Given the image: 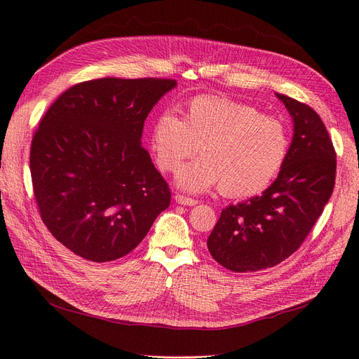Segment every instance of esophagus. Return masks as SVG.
Instances as JSON below:
<instances>
[{
	"label": "esophagus",
	"instance_id": "34e87169",
	"mask_svg": "<svg viewBox=\"0 0 359 359\" xmlns=\"http://www.w3.org/2000/svg\"><path fill=\"white\" fill-rule=\"evenodd\" d=\"M175 200H176V203L177 204H182V205H196L198 204V201L196 200H194V198H189V196H184V195H176L175 196Z\"/></svg>",
	"mask_w": 359,
	"mask_h": 359
}]
</instances>
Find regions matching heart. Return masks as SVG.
<instances>
[{"label":"heart","mask_w":359,"mask_h":359,"mask_svg":"<svg viewBox=\"0 0 359 359\" xmlns=\"http://www.w3.org/2000/svg\"><path fill=\"white\" fill-rule=\"evenodd\" d=\"M152 148L164 171H176L196 149L201 154L176 177L179 187L201 192L219 184L222 194L245 198L266 189L288 155V131L280 119L255 106L219 96L188 102L183 119L171 112L152 126Z\"/></svg>","instance_id":"obj_1"}]
</instances>
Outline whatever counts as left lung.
I'll return each instance as SVG.
<instances>
[{
	"instance_id": "obj_1",
	"label": "left lung",
	"mask_w": 359,
	"mask_h": 359,
	"mask_svg": "<svg viewBox=\"0 0 359 359\" xmlns=\"http://www.w3.org/2000/svg\"><path fill=\"white\" fill-rule=\"evenodd\" d=\"M294 135L280 175L262 195L222 210L207 247L223 268L256 272L290 257L323 215L334 189L336 151L311 106L276 95Z\"/></svg>"
}]
</instances>
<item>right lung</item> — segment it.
<instances>
[{
    "label": "right lung",
    "instance_id": "add662e5",
    "mask_svg": "<svg viewBox=\"0 0 359 359\" xmlns=\"http://www.w3.org/2000/svg\"><path fill=\"white\" fill-rule=\"evenodd\" d=\"M167 78H100L72 86L35 131L29 168L47 229L72 253L112 262L135 250L171 192L142 146L144 119L176 87Z\"/></svg>",
    "mask_w": 359,
    "mask_h": 359
}]
</instances>
